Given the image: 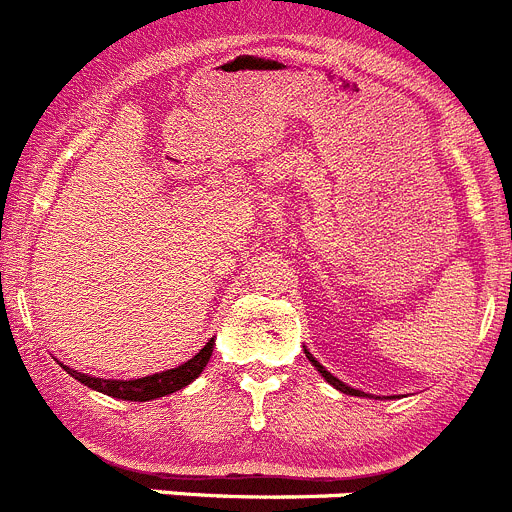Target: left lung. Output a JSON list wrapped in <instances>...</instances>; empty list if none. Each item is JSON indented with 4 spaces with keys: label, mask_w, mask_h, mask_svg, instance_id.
I'll use <instances>...</instances> for the list:
<instances>
[{
    "label": "left lung",
    "mask_w": 512,
    "mask_h": 512,
    "mask_svg": "<svg viewBox=\"0 0 512 512\" xmlns=\"http://www.w3.org/2000/svg\"><path fill=\"white\" fill-rule=\"evenodd\" d=\"M304 354H307V359H309V362H312V367H315L317 372H320V375L325 377V380H328L330 385H333V388H336V390H341V393H346V395H367V393H362V390H356V388H351V385H346V382H341V380H338V377H333V375H330L328 369L322 367V364L317 362L315 356L309 354L307 349H304ZM369 398H372V395H369Z\"/></svg>",
    "instance_id": "obj_1"
}]
</instances>
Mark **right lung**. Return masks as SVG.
Returning <instances> with one entry per match:
<instances>
[{
  "mask_svg": "<svg viewBox=\"0 0 512 512\" xmlns=\"http://www.w3.org/2000/svg\"><path fill=\"white\" fill-rule=\"evenodd\" d=\"M213 346L216 341H208L203 349L192 356L190 362L179 364L174 369H166V372H156V375L137 377V380H103V377L85 375V372H77V369L62 364V369L67 375L75 377L77 382L88 385L90 390H98L103 395H111V398H119V401H153V398H163V395H171L176 390L187 388L190 382H195L200 377V372L205 369V364L210 362L213 356Z\"/></svg>",
  "mask_w": 512,
  "mask_h": 512,
  "instance_id": "add662e5",
  "label": "right lung"
}]
</instances>
